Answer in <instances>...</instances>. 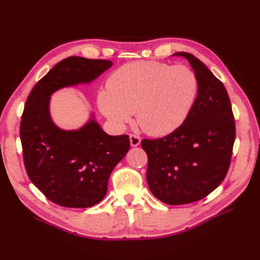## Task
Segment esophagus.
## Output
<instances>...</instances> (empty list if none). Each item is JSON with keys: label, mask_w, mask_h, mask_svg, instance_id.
<instances>
[{"label": "esophagus", "mask_w": 260, "mask_h": 260, "mask_svg": "<svg viewBox=\"0 0 260 260\" xmlns=\"http://www.w3.org/2000/svg\"><path fill=\"white\" fill-rule=\"evenodd\" d=\"M141 143V138L137 135H130V144L131 146H138Z\"/></svg>", "instance_id": "34e87169"}]
</instances>
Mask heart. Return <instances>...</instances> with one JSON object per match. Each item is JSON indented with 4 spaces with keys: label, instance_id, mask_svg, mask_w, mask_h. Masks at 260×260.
Listing matches in <instances>:
<instances>
[{
    "label": "heart",
    "instance_id": "1",
    "mask_svg": "<svg viewBox=\"0 0 260 260\" xmlns=\"http://www.w3.org/2000/svg\"><path fill=\"white\" fill-rule=\"evenodd\" d=\"M100 91L98 105L117 129L136 113L139 125L155 137L178 129L190 115L199 94L198 76L186 66L140 60L118 68Z\"/></svg>",
    "mask_w": 260,
    "mask_h": 260
}]
</instances>
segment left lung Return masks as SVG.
I'll use <instances>...</instances> for the list:
<instances>
[{
  "instance_id": "left-lung-1",
  "label": "left lung",
  "mask_w": 260,
  "mask_h": 260,
  "mask_svg": "<svg viewBox=\"0 0 260 260\" xmlns=\"http://www.w3.org/2000/svg\"><path fill=\"white\" fill-rule=\"evenodd\" d=\"M185 57L199 79V94L185 121L168 136L143 139L146 180L156 199L168 205L198 202L222 182L235 140L231 102L223 83L194 55Z\"/></svg>"
}]
</instances>
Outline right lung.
<instances>
[{"label": "right lung", "instance_id": "obj_1", "mask_svg": "<svg viewBox=\"0 0 260 260\" xmlns=\"http://www.w3.org/2000/svg\"><path fill=\"white\" fill-rule=\"evenodd\" d=\"M106 59L70 56L38 81L20 122L23 162L29 179L45 198L69 208L92 207L104 199L113 169L130 148L129 136H109L93 119L79 130H61L51 119L55 91L88 83L111 68Z\"/></svg>", "mask_w": 260, "mask_h": 260}]
</instances>
